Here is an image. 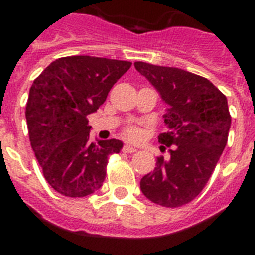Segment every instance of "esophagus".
<instances>
[{"mask_svg": "<svg viewBox=\"0 0 255 255\" xmlns=\"http://www.w3.org/2000/svg\"><path fill=\"white\" fill-rule=\"evenodd\" d=\"M136 151H137V149H136L135 147H132V145H124L123 147L124 153H133V152Z\"/></svg>", "mask_w": 255, "mask_h": 255, "instance_id": "obj_1", "label": "esophagus"}]
</instances>
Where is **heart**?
Instances as JSON below:
<instances>
[{"instance_id": "1", "label": "heart", "mask_w": 255, "mask_h": 255, "mask_svg": "<svg viewBox=\"0 0 255 255\" xmlns=\"http://www.w3.org/2000/svg\"><path fill=\"white\" fill-rule=\"evenodd\" d=\"M126 137L129 140H139L141 137V132H140L139 128L129 127L126 131Z\"/></svg>"}]
</instances>
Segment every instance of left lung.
I'll use <instances>...</instances> for the list:
<instances>
[{"label":"left lung","instance_id":"8db88e82","mask_svg":"<svg viewBox=\"0 0 255 255\" xmlns=\"http://www.w3.org/2000/svg\"><path fill=\"white\" fill-rule=\"evenodd\" d=\"M167 104L163 115L167 132L159 141L169 149L159 157L140 189L157 205L177 208L200 194L228 143L232 118L226 96L206 78L176 67L135 62Z\"/></svg>","mask_w":255,"mask_h":255}]
</instances>
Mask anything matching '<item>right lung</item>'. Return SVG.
I'll return each mask as SVG.
<instances>
[{"instance_id":"1","label":"right lung","mask_w":255,"mask_h":255,"mask_svg":"<svg viewBox=\"0 0 255 255\" xmlns=\"http://www.w3.org/2000/svg\"><path fill=\"white\" fill-rule=\"evenodd\" d=\"M131 62L73 55L55 59L30 88L26 104L29 137L50 186L67 197H85L103 185L108 156L120 140L91 143L87 116L104 103Z\"/></svg>"}]
</instances>
